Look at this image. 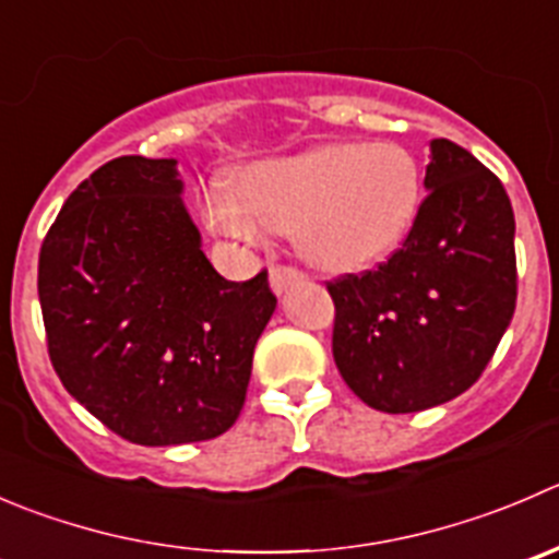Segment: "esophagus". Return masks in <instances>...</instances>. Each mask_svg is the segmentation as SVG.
I'll return each instance as SVG.
<instances>
[{"label":"esophagus","mask_w":559,"mask_h":559,"mask_svg":"<svg viewBox=\"0 0 559 559\" xmlns=\"http://www.w3.org/2000/svg\"><path fill=\"white\" fill-rule=\"evenodd\" d=\"M302 284V273H297V270L292 267H273L270 270V286H273L275 295H284L286 289H292V286Z\"/></svg>","instance_id":"34e87169"}]
</instances>
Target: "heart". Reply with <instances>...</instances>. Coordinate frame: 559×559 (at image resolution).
<instances>
[{
  "label": "heart",
  "mask_w": 559,
  "mask_h": 559,
  "mask_svg": "<svg viewBox=\"0 0 559 559\" xmlns=\"http://www.w3.org/2000/svg\"><path fill=\"white\" fill-rule=\"evenodd\" d=\"M420 188L417 160L399 144H317L246 166L235 188L210 186L202 221L213 235L246 246L292 231V246L308 267L357 273L404 240Z\"/></svg>",
  "instance_id": "heart-1"
}]
</instances>
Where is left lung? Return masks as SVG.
Returning <instances> with one entry per match:
<instances>
[{"mask_svg": "<svg viewBox=\"0 0 559 559\" xmlns=\"http://www.w3.org/2000/svg\"><path fill=\"white\" fill-rule=\"evenodd\" d=\"M424 204L401 251L328 286L333 357L362 404L401 415L473 388L516 308L511 199L459 144L431 139Z\"/></svg>", "mask_w": 559, "mask_h": 559, "instance_id": "8db88e82", "label": "left lung"}]
</instances>
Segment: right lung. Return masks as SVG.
<instances>
[{
  "label": "right lung",
  "mask_w": 559,
  "mask_h": 559,
  "mask_svg": "<svg viewBox=\"0 0 559 559\" xmlns=\"http://www.w3.org/2000/svg\"><path fill=\"white\" fill-rule=\"evenodd\" d=\"M182 191L175 158L108 160L62 204L37 264L53 371L135 445L231 429L275 311L267 273L237 284L210 264Z\"/></svg>",
  "instance_id": "obj_1"
}]
</instances>
